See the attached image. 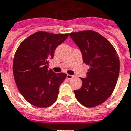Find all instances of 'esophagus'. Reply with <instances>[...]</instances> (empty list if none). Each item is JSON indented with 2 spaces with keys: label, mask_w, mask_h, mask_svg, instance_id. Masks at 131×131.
Wrapping results in <instances>:
<instances>
[{
  "label": "esophagus",
  "mask_w": 131,
  "mask_h": 131,
  "mask_svg": "<svg viewBox=\"0 0 131 131\" xmlns=\"http://www.w3.org/2000/svg\"><path fill=\"white\" fill-rule=\"evenodd\" d=\"M67 78L70 80V79H72L73 78H74V76H72V75H70V74H67Z\"/></svg>",
  "instance_id": "1"
}]
</instances>
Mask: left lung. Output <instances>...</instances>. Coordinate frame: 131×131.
Returning a JSON list of instances; mask_svg holds the SVG:
<instances>
[{
	"mask_svg": "<svg viewBox=\"0 0 131 131\" xmlns=\"http://www.w3.org/2000/svg\"><path fill=\"white\" fill-rule=\"evenodd\" d=\"M81 50L83 62L89 66L87 78H81L82 86L74 90L83 106L96 107L110 97L116 87L120 72V60L108 40L93 30L69 33Z\"/></svg>",
	"mask_w": 131,
	"mask_h": 131,
	"instance_id": "8db88e82",
	"label": "left lung"
}]
</instances>
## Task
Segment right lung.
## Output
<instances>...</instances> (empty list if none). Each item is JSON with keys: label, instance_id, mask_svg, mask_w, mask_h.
Masks as SVG:
<instances>
[{"label": "right lung", "instance_id": "add662e5", "mask_svg": "<svg viewBox=\"0 0 131 131\" xmlns=\"http://www.w3.org/2000/svg\"><path fill=\"white\" fill-rule=\"evenodd\" d=\"M69 36L40 31L25 39L15 52L13 72L18 90L25 100L35 106L47 108L57 99L64 73L48 70L56 47Z\"/></svg>", "mask_w": 131, "mask_h": 131}]
</instances>
